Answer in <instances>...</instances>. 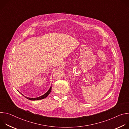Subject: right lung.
Instances as JSON below:
<instances>
[{
	"label": "right lung",
	"mask_w": 129,
	"mask_h": 129,
	"mask_svg": "<svg viewBox=\"0 0 129 129\" xmlns=\"http://www.w3.org/2000/svg\"><path fill=\"white\" fill-rule=\"evenodd\" d=\"M51 87H50V88H49V89L48 90V91L46 93H45L44 95L41 96H39L38 98H27V97H25L27 99L29 100H31V101H37V100H42V99H45V98H46L48 95L51 92ZM23 95V94H22Z\"/></svg>",
	"instance_id": "add662e5"
}]
</instances>
